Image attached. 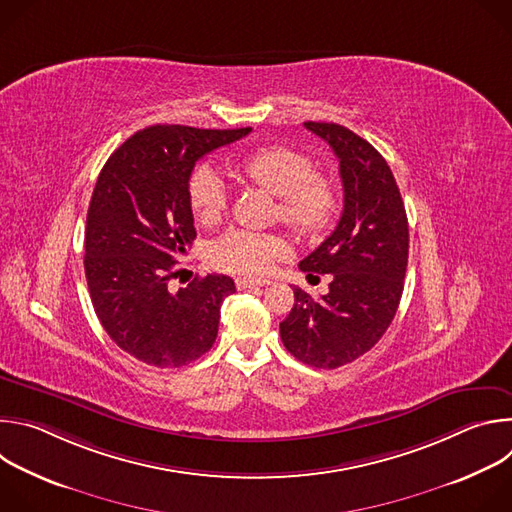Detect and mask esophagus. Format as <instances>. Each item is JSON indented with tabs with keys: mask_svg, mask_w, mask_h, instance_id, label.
<instances>
[{
	"mask_svg": "<svg viewBox=\"0 0 512 512\" xmlns=\"http://www.w3.org/2000/svg\"><path fill=\"white\" fill-rule=\"evenodd\" d=\"M235 283H237V289H249V287L269 285L271 281L269 279H255V277H237Z\"/></svg>",
	"mask_w": 512,
	"mask_h": 512,
	"instance_id": "34e87169",
	"label": "esophagus"
}]
</instances>
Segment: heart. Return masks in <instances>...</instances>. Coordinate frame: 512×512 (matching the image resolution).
<instances>
[{
	"label": "heart",
	"instance_id": "heart-1",
	"mask_svg": "<svg viewBox=\"0 0 512 512\" xmlns=\"http://www.w3.org/2000/svg\"><path fill=\"white\" fill-rule=\"evenodd\" d=\"M247 178L279 198L281 221L300 235H320L336 218L338 190L326 176L316 174L314 162L291 148L271 145L249 154L243 162ZM188 198L198 221H221L229 206V188L210 164H200L188 180ZM289 255V247L275 235L245 229L229 231L210 247V261L225 271L259 275Z\"/></svg>",
	"mask_w": 512,
	"mask_h": 512
}]
</instances>
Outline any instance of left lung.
Wrapping results in <instances>:
<instances>
[{"mask_svg": "<svg viewBox=\"0 0 512 512\" xmlns=\"http://www.w3.org/2000/svg\"><path fill=\"white\" fill-rule=\"evenodd\" d=\"M340 162L342 216L300 269L330 273V291L296 304L279 324L283 346L316 369H338L369 352L393 322L409 257V225L395 176L373 145L336 123L306 121Z\"/></svg>", "mask_w": 512, "mask_h": 512, "instance_id": "8db88e82", "label": "left lung"}]
</instances>
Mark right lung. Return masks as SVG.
<instances>
[{
    "label": "right lung",
    "instance_id": "add662e5",
    "mask_svg": "<svg viewBox=\"0 0 512 512\" xmlns=\"http://www.w3.org/2000/svg\"><path fill=\"white\" fill-rule=\"evenodd\" d=\"M249 131L145 127L99 174L85 229L91 302L111 340L150 367L178 369L208 352L223 300L237 291L229 275L194 277L178 291L168 285L196 237L194 164Z\"/></svg>",
    "mask_w": 512,
    "mask_h": 512
}]
</instances>
